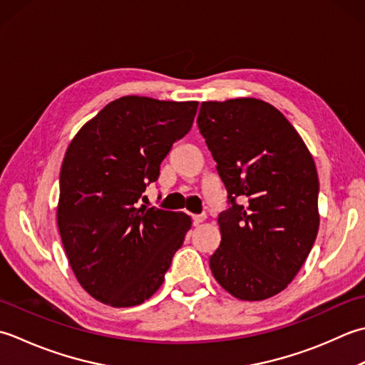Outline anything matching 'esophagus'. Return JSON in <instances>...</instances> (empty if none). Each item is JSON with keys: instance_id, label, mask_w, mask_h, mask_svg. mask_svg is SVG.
<instances>
[{"instance_id": "esophagus-1", "label": "esophagus", "mask_w": 365, "mask_h": 365, "mask_svg": "<svg viewBox=\"0 0 365 365\" xmlns=\"http://www.w3.org/2000/svg\"><path fill=\"white\" fill-rule=\"evenodd\" d=\"M192 220H193V225H200L202 222L206 220V214H193Z\"/></svg>"}]
</instances>
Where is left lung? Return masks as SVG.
Wrapping results in <instances>:
<instances>
[{
	"label": "left lung",
	"instance_id": "8db88e82",
	"mask_svg": "<svg viewBox=\"0 0 365 365\" xmlns=\"http://www.w3.org/2000/svg\"><path fill=\"white\" fill-rule=\"evenodd\" d=\"M197 123L232 203L217 219L222 241L210 258L212 276L241 301L276 296L317 240L314 158L292 123L262 99L202 102Z\"/></svg>",
	"mask_w": 365,
	"mask_h": 365
}]
</instances>
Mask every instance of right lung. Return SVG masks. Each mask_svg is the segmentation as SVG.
I'll list each match as a JSON object with an SVG mask.
<instances>
[{"label":"right lung","instance_id":"right-lung-1","mask_svg":"<svg viewBox=\"0 0 365 365\" xmlns=\"http://www.w3.org/2000/svg\"><path fill=\"white\" fill-rule=\"evenodd\" d=\"M198 102L123 96L83 124L59 172L56 222L73 276L111 307L158 292L192 219L138 207L160 163L192 128Z\"/></svg>","mask_w":365,"mask_h":365}]
</instances>
